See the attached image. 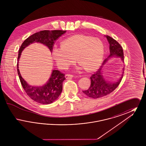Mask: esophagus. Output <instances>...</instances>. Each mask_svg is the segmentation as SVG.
Wrapping results in <instances>:
<instances>
[{"label": "esophagus", "mask_w": 146, "mask_h": 146, "mask_svg": "<svg viewBox=\"0 0 146 146\" xmlns=\"http://www.w3.org/2000/svg\"><path fill=\"white\" fill-rule=\"evenodd\" d=\"M73 77V76L70 74H67L65 76V78L67 79H72Z\"/></svg>", "instance_id": "obj_1"}]
</instances>
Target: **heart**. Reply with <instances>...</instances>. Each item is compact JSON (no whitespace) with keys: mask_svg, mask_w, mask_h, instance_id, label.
<instances>
[{"mask_svg":"<svg viewBox=\"0 0 146 146\" xmlns=\"http://www.w3.org/2000/svg\"><path fill=\"white\" fill-rule=\"evenodd\" d=\"M104 54L103 42L89 35H76L61 42V45H54L52 57L60 69H66L78 63L86 71L96 70L102 62Z\"/></svg>","mask_w":146,"mask_h":146,"instance_id":"obj_1","label":"heart"}]
</instances>
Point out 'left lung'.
I'll return each instance as SVG.
<instances>
[{
  "label": "left lung",
  "mask_w": 146,
  "mask_h": 146,
  "mask_svg": "<svg viewBox=\"0 0 146 146\" xmlns=\"http://www.w3.org/2000/svg\"><path fill=\"white\" fill-rule=\"evenodd\" d=\"M106 37L107 38V39L110 44V55L104 60L102 65L97 70L96 72L91 76L90 88L86 90L83 91L86 96L95 99L104 97L111 94V92H113L118 87L123 76L122 75L120 79L118 80V82L111 83L106 80L102 75V71L103 67H104V66L107 62L109 58L113 57H117L121 58V60L123 61H124L123 50L120 44L115 39L108 35H106Z\"/></svg>",
  "instance_id": "8db88e82"
}]
</instances>
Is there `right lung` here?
Instances as JSON below:
<instances>
[{
    "instance_id": "add662e5",
    "label": "right lung",
    "mask_w": 146,
    "mask_h": 146,
    "mask_svg": "<svg viewBox=\"0 0 146 146\" xmlns=\"http://www.w3.org/2000/svg\"><path fill=\"white\" fill-rule=\"evenodd\" d=\"M66 32V31L63 30H44L38 32L29 36L23 42L19 50L17 70L20 82L28 96L38 103L50 104L58 98L62 91L63 82L66 79L65 74L58 70H53L49 80L44 85L42 86L29 85L21 76L19 69V60L21 52L29 45L35 42L46 45L52 52L54 42Z\"/></svg>"
}]
</instances>
